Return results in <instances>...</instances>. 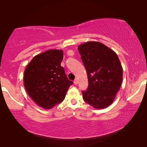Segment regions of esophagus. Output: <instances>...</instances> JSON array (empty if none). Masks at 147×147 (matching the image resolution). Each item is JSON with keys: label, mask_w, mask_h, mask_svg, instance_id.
<instances>
[{"label": "esophagus", "mask_w": 147, "mask_h": 147, "mask_svg": "<svg viewBox=\"0 0 147 147\" xmlns=\"http://www.w3.org/2000/svg\"><path fill=\"white\" fill-rule=\"evenodd\" d=\"M74 84H75V85H77V84H78V80H77V79H76L75 80H74Z\"/></svg>", "instance_id": "1"}]
</instances>
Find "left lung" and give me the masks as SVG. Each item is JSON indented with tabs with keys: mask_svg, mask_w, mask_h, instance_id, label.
Here are the masks:
<instances>
[{
	"mask_svg": "<svg viewBox=\"0 0 147 147\" xmlns=\"http://www.w3.org/2000/svg\"><path fill=\"white\" fill-rule=\"evenodd\" d=\"M85 66L88 88L82 92L84 101L96 109H103L113 102L122 82V67L113 50L103 43L88 41L78 46Z\"/></svg>",
	"mask_w": 147,
	"mask_h": 147,
	"instance_id": "8db88e82",
	"label": "left lung"
}]
</instances>
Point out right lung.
Listing matches in <instances>:
<instances>
[{"label":"right lung","instance_id":"obj_1","mask_svg":"<svg viewBox=\"0 0 147 147\" xmlns=\"http://www.w3.org/2000/svg\"><path fill=\"white\" fill-rule=\"evenodd\" d=\"M62 50L49 49L35 56L24 71V86L31 99L45 109L61 103L73 82L61 66Z\"/></svg>","mask_w":147,"mask_h":147}]
</instances>
